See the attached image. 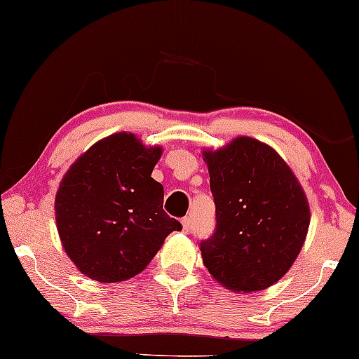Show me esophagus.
Segmentation results:
<instances>
[{"instance_id":"esophagus-1","label":"esophagus","mask_w":359,"mask_h":359,"mask_svg":"<svg viewBox=\"0 0 359 359\" xmlns=\"http://www.w3.org/2000/svg\"><path fill=\"white\" fill-rule=\"evenodd\" d=\"M181 226H183V232L188 234L189 229H191V217H183V221H181Z\"/></svg>"}]
</instances>
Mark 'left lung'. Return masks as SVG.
I'll list each match as a JSON object with an SVG mask.
<instances>
[{"label":"left lung","instance_id":"obj_1","mask_svg":"<svg viewBox=\"0 0 359 359\" xmlns=\"http://www.w3.org/2000/svg\"><path fill=\"white\" fill-rule=\"evenodd\" d=\"M216 204V231L201 242L203 264L232 292L265 290L299 257L310 226L309 199L267 143L236 137L203 150Z\"/></svg>","mask_w":359,"mask_h":359}]
</instances>
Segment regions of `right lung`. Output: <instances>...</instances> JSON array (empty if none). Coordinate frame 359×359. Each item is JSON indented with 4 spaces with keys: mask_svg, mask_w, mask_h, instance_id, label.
<instances>
[{
    "mask_svg": "<svg viewBox=\"0 0 359 359\" xmlns=\"http://www.w3.org/2000/svg\"><path fill=\"white\" fill-rule=\"evenodd\" d=\"M161 153V147H145L133 133H114L64 175L54 201L55 226L83 276L104 283L128 280L181 229L163 211V186L151 178Z\"/></svg>",
    "mask_w": 359,
    "mask_h": 359,
    "instance_id": "right-lung-1",
    "label": "right lung"
}]
</instances>
